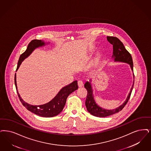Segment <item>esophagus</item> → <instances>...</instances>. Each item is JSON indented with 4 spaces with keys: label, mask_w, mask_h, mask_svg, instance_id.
Wrapping results in <instances>:
<instances>
[{
    "label": "esophagus",
    "mask_w": 151,
    "mask_h": 151,
    "mask_svg": "<svg viewBox=\"0 0 151 151\" xmlns=\"http://www.w3.org/2000/svg\"><path fill=\"white\" fill-rule=\"evenodd\" d=\"M78 86L79 88H81L83 86V83L82 81H80V80L78 81Z\"/></svg>",
    "instance_id": "obj_1"
}]
</instances>
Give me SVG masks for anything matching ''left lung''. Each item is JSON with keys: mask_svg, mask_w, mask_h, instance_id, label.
Masks as SVG:
<instances>
[{"mask_svg": "<svg viewBox=\"0 0 151 151\" xmlns=\"http://www.w3.org/2000/svg\"><path fill=\"white\" fill-rule=\"evenodd\" d=\"M107 39L108 42L113 45V54L111 58V60L115 62H122L129 65L133 73V83L130 91L127 96V99H125L124 102L119 107L112 109H107L102 108L96 103L93 94V90L91 84V78H89V81H87L85 83L84 87L88 91V96L85 101V106L86 109L91 115L100 117H107L110 115L115 114L116 113H117L121 111L127 104L130 98L134 84L133 59L131 54L129 53V52L125 48L123 43L121 42L117 37L113 36H107Z\"/></svg>", "mask_w": 151, "mask_h": 151, "instance_id": "left-lung-1", "label": "left lung"}]
</instances>
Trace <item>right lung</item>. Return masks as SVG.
Returning a JSON list of instances; mask_svg holds the SVG:
<instances>
[{"label": "right lung", "instance_id": "obj_1", "mask_svg": "<svg viewBox=\"0 0 151 151\" xmlns=\"http://www.w3.org/2000/svg\"><path fill=\"white\" fill-rule=\"evenodd\" d=\"M49 44H50V42H44L42 40H32L29 44L26 51L20 55L16 71L18 70L22 62L26 58H27L36 49L44 47ZM14 83L18 97L23 106L31 112L45 117H53L60 114L65 106L68 96L74 91L78 89V81L75 80L73 83L63 87L57 94V95L49 102L42 105H32L24 102L18 93L16 81V73H15L14 76Z\"/></svg>", "mask_w": 151, "mask_h": 151}]
</instances>
